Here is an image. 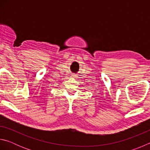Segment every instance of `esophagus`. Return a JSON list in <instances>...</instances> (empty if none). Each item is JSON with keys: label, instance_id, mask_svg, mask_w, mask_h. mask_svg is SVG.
I'll list each match as a JSON object with an SVG mask.
<instances>
[{"label": "esophagus", "instance_id": "esophagus-1", "mask_svg": "<svg viewBox=\"0 0 150 150\" xmlns=\"http://www.w3.org/2000/svg\"><path fill=\"white\" fill-rule=\"evenodd\" d=\"M76 77V75H75V74H73L72 75H71V77H73V78H75Z\"/></svg>", "mask_w": 150, "mask_h": 150}]
</instances>
